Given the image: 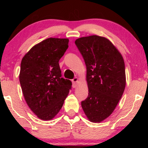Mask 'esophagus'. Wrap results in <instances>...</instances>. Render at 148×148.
Listing matches in <instances>:
<instances>
[{
  "instance_id": "obj_1",
  "label": "esophagus",
  "mask_w": 148,
  "mask_h": 148,
  "mask_svg": "<svg viewBox=\"0 0 148 148\" xmlns=\"http://www.w3.org/2000/svg\"><path fill=\"white\" fill-rule=\"evenodd\" d=\"M79 78L78 77H74V78L72 79V83H73V87H76L77 86V85L79 84Z\"/></svg>"
}]
</instances>
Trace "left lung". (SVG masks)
I'll return each instance as SVG.
<instances>
[{"label":"left lung","instance_id":"8db88e82","mask_svg":"<svg viewBox=\"0 0 148 148\" xmlns=\"http://www.w3.org/2000/svg\"><path fill=\"white\" fill-rule=\"evenodd\" d=\"M86 62L88 97L82 107L90 121L101 123L114 111L126 85L122 55L108 39L92 35L76 40Z\"/></svg>","mask_w":148,"mask_h":148}]
</instances>
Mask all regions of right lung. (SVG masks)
Instances as JSON below:
<instances>
[{
	"instance_id": "add662e5",
	"label": "right lung",
	"mask_w": 148,
	"mask_h": 148,
	"mask_svg": "<svg viewBox=\"0 0 148 148\" xmlns=\"http://www.w3.org/2000/svg\"><path fill=\"white\" fill-rule=\"evenodd\" d=\"M69 42L68 38H47L34 45L21 60L19 82L25 100L44 121L56 116L71 88V82L61 77L59 64Z\"/></svg>"
}]
</instances>
